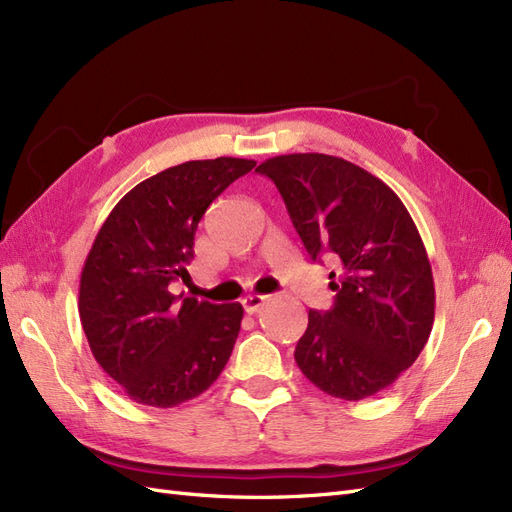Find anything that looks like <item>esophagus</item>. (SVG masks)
<instances>
[{
    "mask_svg": "<svg viewBox=\"0 0 512 512\" xmlns=\"http://www.w3.org/2000/svg\"><path fill=\"white\" fill-rule=\"evenodd\" d=\"M265 301H267V295H250V297L243 299V308H245L247 314H254L262 306H265Z\"/></svg>",
    "mask_w": 512,
    "mask_h": 512,
    "instance_id": "1",
    "label": "esophagus"
}]
</instances>
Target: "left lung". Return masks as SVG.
Here are the masks:
<instances>
[{"label":"left lung","mask_w":512,"mask_h":512,"mask_svg":"<svg viewBox=\"0 0 512 512\" xmlns=\"http://www.w3.org/2000/svg\"><path fill=\"white\" fill-rule=\"evenodd\" d=\"M278 187L312 260L327 256L334 306L308 312L295 362L342 400L375 396L416 362L431 336L435 284L405 204L377 176L340 157L295 153L256 168Z\"/></svg>","instance_id":"1"}]
</instances>
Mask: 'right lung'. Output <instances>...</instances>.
Returning a JSON list of instances; mask_svg holds the SVG:
<instances>
[{
	"label": "right lung",
	"instance_id": "add662e5",
	"mask_svg": "<svg viewBox=\"0 0 512 512\" xmlns=\"http://www.w3.org/2000/svg\"><path fill=\"white\" fill-rule=\"evenodd\" d=\"M256 165L187 161L135 185L92 243L79 282V319L99 366L135 403L176 407L209 390L237 342L241 303L174 295L211 202Z\"/></svg>",
	"mask_w": 512,
	"mask_h": 512
}]
</instances>
